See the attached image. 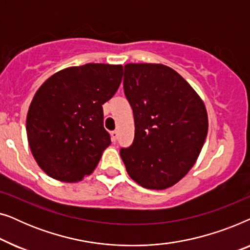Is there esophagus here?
I'll use <instances>...</instances> for the list:
<instances>
[{"label":"esophagus","instance_id":"1","mask_svg":"<svg viewBox=\"0 0 250 250\" xmlns=\"http://www.w3.org/2000/svg\"><path fill=\"white\" fill-rule=\"evenodd\" d=\"M110 135H111V141H112V142L117 141V139H118V133H117V131H112V132H110Z\"/></svg>","mask_w":250,"mask_h":250}]
</instances>
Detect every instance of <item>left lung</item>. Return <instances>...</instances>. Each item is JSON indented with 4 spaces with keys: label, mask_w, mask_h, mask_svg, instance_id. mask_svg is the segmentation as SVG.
Wrapping results in <instances>:
<instances>
[{
    "label": "left lung",
    "mask_w": 250,
    "mask_h": 250,
    "mask_svg": "<svg viewBox=\"0 0 250 250\" xmlns=\"http://www.w3.org/2000/svg\"><path fill=\"white\" fill-rule=\"evenodd\" d=\"M124 93L134 115V141L121 149L129 177L146 189L173 187L194 165L208 132L204 101L162 63H127Z\"/></svg>",
    "instance_id": "8db88e82"
}]
</instances>
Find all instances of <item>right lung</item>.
<instances>
[{
	"label": "right lung",
	"mask_w": 250,
	"mask_h": 250,
	"mask_svg": "<svg viewBox=\"0 0 250 250\" xmlns=\"http://www.w3.org/2000/svg\"><path fill=\"white\" fill-rule=\"evenodd\" d=\"M121 64L86 63L58 71L41 85L29 105L27 138L39 166L52 179L78 182L110 146L102 104L122 83Z\"/></svg>",
	"instance_id": "add662e5"
}]
</instances>
